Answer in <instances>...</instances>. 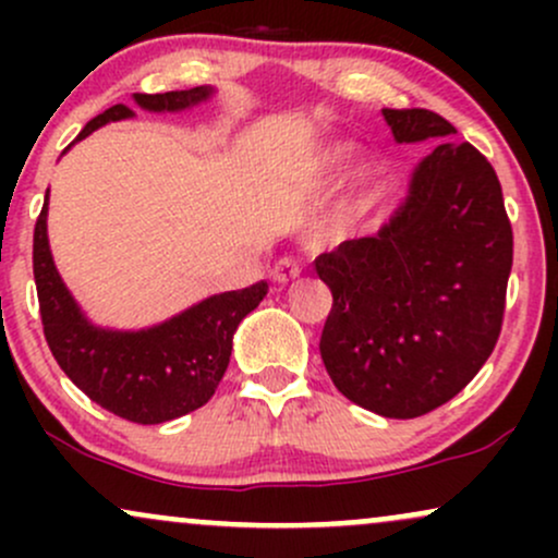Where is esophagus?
<instances>
[{
    "label": "esophagus",
    "mask_w": 558,
    "mask_h": 558,
    "mask_svg": "<svg viewBox=\"0 0 558 558\" xmlns=\"http://www.w3.org/2000/svg\"><path fill=\"white\" fill-rule=\"evenodd\" d=\"M272 280L278 286H288V283H293V280L299 278L301 275V265L296 259H291V257H283V259H278L275 262V267H272Z\"/></svg>",
    "instance_id": "1"
}]
</instances>
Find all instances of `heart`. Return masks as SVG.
<instances>
[{
  "instance_id": "b5f03b06",
  "label": "heart",
  "mask_w": 558,
  "mask_h": 558,
  "mask_svg": "<svg viewBox=\"0 0 558 558\" xmlns=\"http://www.w3.org/2000/svg\"><path fill=\"white\" fill-rule=\"evenodd\" d=\"M345 146H341V144H336V146H328V149L323 151V155L317 157V165L319 168H332V165H338L341 162V159L345 157Z\"/></svg>"
}]
</instances>
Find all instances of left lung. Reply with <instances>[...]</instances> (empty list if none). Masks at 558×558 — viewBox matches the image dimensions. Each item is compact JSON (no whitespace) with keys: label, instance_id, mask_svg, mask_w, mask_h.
I'll use <instances>...</instances> for the list:
<instances>
[{"label":"left lung","instance_id":"left-lung-1","mask_svg":"<svg viewBox=\"0 0 558 558\" xmlns=\"http://www.w3.org/2000/svg\"><path fill=\"white\" fill-rule=\"evenodd\" d=\"M399 144L457 133L430 110H383ZM514 235L496 170L446 138L375 235L315 259L332 293L319 354L349 401L412 420L451 401L498 341Z\"/></svg>","mask_w":558,"mask_h":558}]
</instances>
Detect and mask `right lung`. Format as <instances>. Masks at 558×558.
I'll return each mask as SVG.
<instances>
[{
  "instance_id": "obj_1",
  "label": "right lung",
  "mask_w": 558,
  "mask_h": 558,
  "mask_svg": "<svg viewBox=\"0 0 558 558\" xmlns=\"http://www.w3.org/2000/svg\"><path fill=\"white\" fill-rule=\"evenodd\" d=\"M213 88L168 94H133L138 107L151 112H178L209 99ZM133 110L114 105L96 114L78 133L86 138ZM47 202L34 228V280L44 338L57 364L94 403L138 425H159L204 407L226 375L233 332L267 296V283L217 293L198 301L168 323L149 330H105L83 317L57 272L47 239Z\"/></svg>"
}]
</instances>
